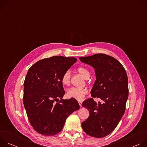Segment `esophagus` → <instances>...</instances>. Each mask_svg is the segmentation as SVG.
Returning <instances> with one entry per match:
<instances>
[{
	"instance_id": "34e87169",
	"label": "esophagus",
	"mask_w": 147,
	"mask_h": 147,
	"mask_svg": "<svg viewBox=\"0 0 147 147\" xmlns=\"http://www.w3.org/2000/svg\"><path fill=\"white\" fill-rule=\"evenodd\" d=\"M78 104H79V105H80V107H81V105H82V102H81V101H78Z\"/></svg>"
}]
</instances>
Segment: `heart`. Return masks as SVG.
<instances>
[{
    "label": "heart",
    "mask_w": 147,
    "mask_h": 147,
    "mask_svg": "<svg viewBox=\"0 0 147 147\" xmlns=\"http://www.w3.org/2000/svg\"><path fill=\"white\" fill-rule=\"evenodd\" d=\"M78 72L85 78H88L90 77V70L85 67H80L77 69ZM61 82L65 86H68L70 83L71 72L70 70H66L61 76ZM88 94V90L87 88H76L72 87L67 90V96L69 98H74L78 100H82L86 95Z\"/></svg>",
    "instance_id": "b5f03b06"
}]
</instances>
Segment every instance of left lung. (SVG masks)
Wrapping results in <instances>:
<instances>
[{
  "mask_svg": "<svg viewBox=\"0 0 147 147\" xmlns=\"http://www.w3.org/2000/svg\"><path fill=\"white\" fill-rule=\"evenodd\" d=\"M79 59L92 66L96 75L91 91L92 98L82 103L90 112L89 117L81 123L82 128L91 137H106L115 129L125 110L129 95L126 71L117 60L105 54L98 53ZM94 97L100 98L103 103L97 104Z\"/></svg>",
  "mask_w": 147,
  "mask_h": 147,
  "instance_id": "obj_1",
  "label": "left lung"
}]
</instances>
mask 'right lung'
<instances>
[{"label":"right lung","instance_id":"right-lung-1","mask_svg":"<svg viewBox=\"0 0 147 147\" xmlns=\"http://www.w3.org/2000/svg\"><path fill=\"white\" fill-rule=\"evenodd\" d=\"M77 61L75 57L52 56L38 61L24 82L23 103L33 129L53 136L63 128L68 116L80 109L76 99H62L65 94L61 76Z\"/></svg>","mask_w":147,"mask_h":147}]
</instances>
